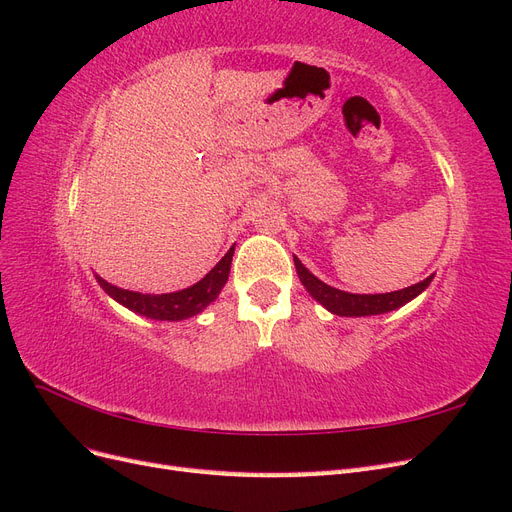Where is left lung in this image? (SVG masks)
Wrapping results in <instances>:
<instances>
[{"label":"left lung","mask_w":512,"mask_h":512,"mask_svg":"<svg viewBox=\"0 0 512 512\" xmlns=\"http://www.w3.org/2000/svg\"><path fill=\"white\" fill-rule=\"evenodd\" d=\"M294 267H297V275L305 290L312 294V297L324 307L329 309L335 316H344V318H361V316H378L393 312V309L404 307L412 299H416L433 280V275L425 277L423 282L412 284L408 288H401L395 292H382V294H354L333 288L329 284H324L322 280L309 271L303 262L294 256Z\"/></svg>","instance_id":"8db88e82"}]
</instances>
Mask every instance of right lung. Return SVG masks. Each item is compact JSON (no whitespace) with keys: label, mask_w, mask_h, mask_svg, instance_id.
I'll use <instances>...</instances> for the list:
<instances>
[{"label":"right lung","mask_w":512,"mask_h":512,"mask_svg":"<svg viewBox=\"0 0 512 512\" xmlns=\"http://www.w3.org/2000/svg\"><path fill=\"white\" fill-rule=\"evenodd\" d=\"M232 254H235V245L230 247L226 256L203 277V280L196 282L190 288H183V290H177V292L143 294V292L123 290L119 286L108 284L106 280H102L100 275H96V280L102 286V290L108 294V297L115 299L119 305L132 309L134 314L151 318V320L179 322V320H185V318H192V316L200 314L203 309H207L215 299L220 297L222 288L228 282Z\"/></svg>","instance_id":"add662e5"}]
</instances>
